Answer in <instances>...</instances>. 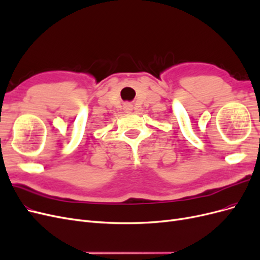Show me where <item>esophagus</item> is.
I'll return each mask as SVG.
<instances>
[{
  "mask_svg": "<svg viewBox=\"0 0 260 260\" xmlns=\"http://www.w3.org/2000/svg\"><path fill=\"white\" fill-rule=\"evenodd\" d=\"M123 109H124V112L130 113V112H132L133 106H132L131 103H124V104H123Z\"/></svg>",
  "mask_w": 260,
  "mask_h": 260,
  "instance_id": "obj_1",
  "label": "esophagus"
}]
</instances>
